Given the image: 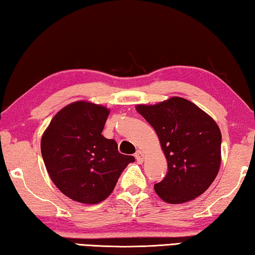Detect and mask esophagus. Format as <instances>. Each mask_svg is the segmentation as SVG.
Returning a JSON list of instances; mask_svg holds the SVG:
<instances>
[{"label": "esophagus", "instance_id": "obj_1", "mask_svg": "<svg viewBox=\"0 0 255 255\" xmlns=\"http://www.w3.org/2000/svg\"><path fill=\"white\" fill-rule=\"evenodd\" d=\"M135 159L137 162H140V164H142L143 160H144V153L141 151V150H137L135 152Z\"/></svg>", "mask_w": 255, "mask_h": 255}]
</instances>
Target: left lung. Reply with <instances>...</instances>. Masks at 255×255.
<instances>
[{"label":"left lung","mask_w":255,"mask_h":255,"mask_svg":"<svg viewBox=\"0 0 255 255\" xmlns=\"http://www.w3.org/2000/svg\"><path fill=\"white\" fill-rule=\"evenodd\" d=\"M155 128L167 160V174L155 191L167 203L194 200L208 190L222 164V132L209 114L190 100L170 97L135 106Z\"/></svg>","instance_id":"obj_1"}]
</instances>
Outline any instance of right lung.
Returning <instances> with one entry per match:
<instances>
[{
	"label": "right lung",
	"mask_w": 255,
	"mask_h": 255,
	"mask_svg": "<svg viewBox=\"0 0 255 255\" xmlns=\"http://www.w3.org/2000/svg\"><path fill=\"white\" fill-rule=\"evenodd\" d=\"M110 112L103 105L78 100L58 111L41 135V156L49 177L73 201H104L125 167L134 161L102 134Z\"/></svg>",
	"instance_id": "1"
}]
</instances>
